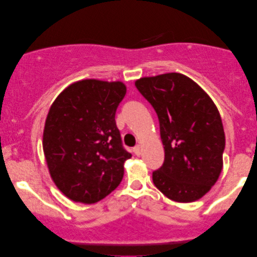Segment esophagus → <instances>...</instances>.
<instances>
[{
    "label": "esophagus",
    "instance_id": "esophagus-1",
    "mask_svg": "<svg viewBox=\"0 0 257 257\" xmlns=\"http://www.w3.org/2000/svg\"><path fill=\"white\" fill-rule=\"evenodd\" d=\"M133 151H135V154L136 156H140V154H142V146H139V145H137L135 149H133Z\"/></svg>",
    "mask_w": 257,
    "mask_h": 257
}]
</instances>
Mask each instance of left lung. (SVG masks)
<instances>
[{
	"label": "left lung",
	"mask_w": 257,
	"mask_h": 257,
	"mask_svg": "<svg viewBox=\"0 0 257 257\" xmlns=\"http://www.w3.org/2000/svg\"><path fill=\"white\" fill-rule=\"evenodd\" d=\"M136 86L159 118L165 161L153 172V184L173 201L201 199L223 167L226 138L216 105L182 73L143 77Z\"/></svg>",
	"instance_id": "left-lung-1"
}]
</instances>
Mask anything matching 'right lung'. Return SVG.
Wrapping results in <instances>:
<instances>
[{
  "label": "right lung",
  "instance_id": "right-lung-1",
  "mask_svg": "<svg viewBox=\"0 0 257 257\" xmlns=\"http://www.w3.org/2000/svg\"><path fill=\"white\" fill-rule=\"evenodd\" d=\"M122 82L83 79L56 98L48 112L43 151L49 173L66 198L86 205L114 191L131 158L121 145L115 111Z\"/></svg>",
  "mask_w": 257,
  "mask_h": 257
}]
</instances>
